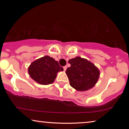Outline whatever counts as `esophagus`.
Masks as SVG:
<instances>
[{
	"mask_svg": "<svg viewBox=\"0 0 129 129\" xmlns=\"http://www.w3.org/2000/svg\"><path fill=\"white\" fill-rule=\"evenodd\" d=\"M63 69H64V71H66V69H67V66H64V67H63Z\"/></svg>",
	"mask_w": 129,
	"mask_h": 129,
	"instance_id": "1",
	"label": "esophagus"
}]
</instances>
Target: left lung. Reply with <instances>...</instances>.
<instances>
[{
    "instance_id": "obj_1",
    "label": "left lung",
    "mask_w": 129,
    "mask_h": 129,
    "mask_svg": "<svg viewBox=\"0 0 129 129\" xmlns=\"http://www.w3.org/2000/svg\"><path fill=\"white\" fill-rule=\"evenodd\" d=\"M71 66L66 73L70 85L78 91L87 90L93 87L99 77V70L92 63L80 57L69 60Z\"/></svg>"
}]
</instances>
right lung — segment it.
<instances>
[{
    "mask_svg": "<svg viewBox=\"0 0 129 129\" xmlns=\"http://www.w3.org/2000/svg\"><path fill=\"white\" fill-rule=\"evenodd\" d=\"M63 70V68L60 66L58 61L48 56L36 60L28 69L30 76L36 82L43 85L52 83L57 72Z\"/></svg>",
    "mask_w": 129,
    "mask_h": 129,
    "instance_id": "add662e5",
    "label": "right lung"
}]
</instances>
